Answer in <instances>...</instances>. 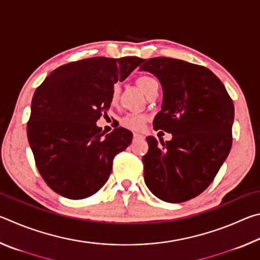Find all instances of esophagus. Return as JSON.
Instances as JSON below:
<instances>
[{"label":"esophagus","instance_id":"1","mask_svg":"<svg viewBox=\"0 0 260 260\" xmlns=\"http://www.w3.org/2000/svg\"><path fill=\"white\" fill-rule=\"evenodd\" d=\"M141 139H143V135L138 134V133H134V134H133V141H136V140H141Z\"/></svg>","mask_w":260,"mask_h":260}]
</instances>
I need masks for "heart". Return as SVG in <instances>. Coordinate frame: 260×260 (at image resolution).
Listing matches in <instances>:
<instances>
[{"instance_id":"1","label":"heart","mask_w":260,"mask_h":260,"mask_svg":"<svg viewBox=\"0 0 260 260\" xmlns=\"http://www.w3.org/2000/svg\"><path fill=\"white\" fill-rule=\"evenodd\" d=\"M138 85L140 86L146 95H148L153 88L158 86V82L152 77L149 76H141L138 78ZM119 96V89L117 86H114L111 89V95H110V102L116 104ZM147 121V116L141 113H127L120 119V125L127 129L132 131H140L143 128L144 124Z\"/></svg>"}]
</instances>
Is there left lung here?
Listing matches in <instances>:
<instances>
[{"instance_id":"8db88e82","label":"left lung","mask_w":260,"mask_h":260,"mask_svg":"<svg viewBox=\"0 0 260 260\" xmlns=\"http://www.w3.org/2000/svg\"><path fill=\"white\" fill-rule=\"evenodd\" d=\"M143 61L141 71L155 74L162 87L153 128L173 136L160 147L147 138L144 181L159 200L182 203L210 186L230 153L234 104L209 69L169 57Z\"/></svg>"}]
</instances>
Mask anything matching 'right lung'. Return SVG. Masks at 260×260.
<instances>
[{
	"label": "right lung",
	"instance_id": "1",
	"mask_svg": "<svg viewBox=\"0 0 260 260\" xmlns=\"http://www.w3.org/2000/svg\"><path fill=\"white\" fill-rule=\"evenodd\" d=\"M139 57H91L61 65L37 88L30 104L27 138L35 165L55 192L82 200L98 192L111 174L117 153L133 134L96 126L107 116L113 85L142 63Z\"/></svg>",
	"mask_w": 260,
	"mask_h": 260
}]
</instances>
